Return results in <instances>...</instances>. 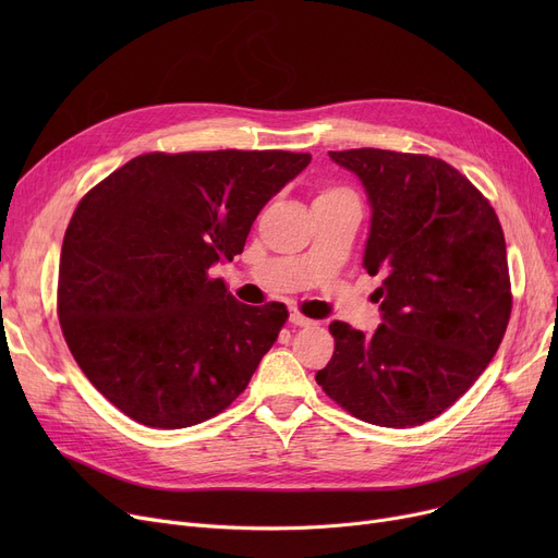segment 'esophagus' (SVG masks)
<instances>
[{
    "mask_svg": "<svg viewBox=\"0 0 558 558\" xmlns=\"http://www.w3.org/2000/svg\"><path fill=\"white\" fill-rule=\"evenodd\" d=\"M289 324L296 326V328H310V326H314V320L307 318V316H303L301 312H291V314H289Z\"/></svg>",
    "mask_w": 558,
    "mask_h": 558,
    "instance_id": "34e87169",
    "label": "esophagus"
}]
</instances>
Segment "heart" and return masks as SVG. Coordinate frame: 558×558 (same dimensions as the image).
<instances>
[{
	"instance_id": "heart-1",
	"label": "heart",
	"mask_w": 558,
	"mask_h": 558,
	"mask_svg": "<svg viewBox=\"0 0 558 558\" xmlns=\"http://www.w3.org/2000/svg\"><path fill=\"white\" fill-rule=\"evenodd\" d=\"M330 192H343V190H328V192H324V194H330Z\"/></svg>"
}]
</instances>
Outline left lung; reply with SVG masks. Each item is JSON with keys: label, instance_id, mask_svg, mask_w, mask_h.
<instances>
[{"label": "left lung", "instance_id": "1", "mask_svg": "<svg viewBox=\"0 0 558 558\" xmlns=\"http://www.w3.org/2000/svg\"><path fill=\"white\" fill-rule=\"evenodd\" d=\"M371 205L364 269L383 274L373 335L332 320L316 383L379 427L423 425L484 373L511 316L507 244L482 192L448 162L385 149L330 151Z\"/></svg>", "mask_w": 558, "mask_h": 558}]
</instances>
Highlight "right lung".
Listing matches in <instances>:
<instances>
[{"mask_svg":"<svg viewBox=\"0 0 558 558\" xmlns=\"http://www.w3.org/2000/svg\"><path fill=\"white\" fill-rule=\"evenodd\" d=\"M291 151L144 154L87 192L65 230L58 318L95 389L160 429L238 398L287 320L210 267L244 251L259 210L310 165Z\"/></svg>","mask_w":558,"mask_h":558,"instance_id":"right-lung-1","label":"right lung"}]
</instances>
